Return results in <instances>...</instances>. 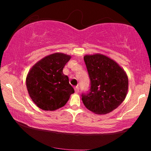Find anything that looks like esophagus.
<instances>
[{
  "mask_svg": "<svg viewBox=\"0 0 151 151\" xmlns=\"http://www.w3.org/2000/svg\"><path fill=\"white\" fill-rule=\"evenodd\" d=\"M75 91L76 93H78L79 92V88L78 86H76V87H75Z\"/></svg>",
  "mask_w": 151,
  "mask_h": 151,
  "instance_id": "1",
  "label": "esophagus"
}]
</instances>
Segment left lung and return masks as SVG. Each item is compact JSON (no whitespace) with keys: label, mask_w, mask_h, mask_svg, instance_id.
<instances>
[{"label":"left lung","mask_w":151,"mask_h":151,"mask_svg":"<svg viewBox=\"0 0 151 151\" xmlns=\"http://www.w3.org/2000/svg\"><path fill=\"white\" fill-rule=\"evenodd\" d=\"M90 86L82 93L86 109L99 114L111 112L126 98L129 81L124 70L113 60L103 55L84 57Z\"/></svg>","instance_id":"1"}]
</instances>
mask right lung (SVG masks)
I'll return each instance as SVG.
<instances>
[{
  "mask_svg": "<svg viewBox=\"0 0 151 151\" xmlns=\"http://www.w3.org/2000/svg\"><path fill=\"white\" fill-rule=\"evenodd\" d=\"M70 56L54 53L33 66L27 77L28 92L32 101L45 111H55L65 106L75 93L63 70Z\"/></svg>",
  "mask_w": 151,
  "mask_h": 151,
  "instance_id": "1",
  "label": "right lung"
}]
</instances>
